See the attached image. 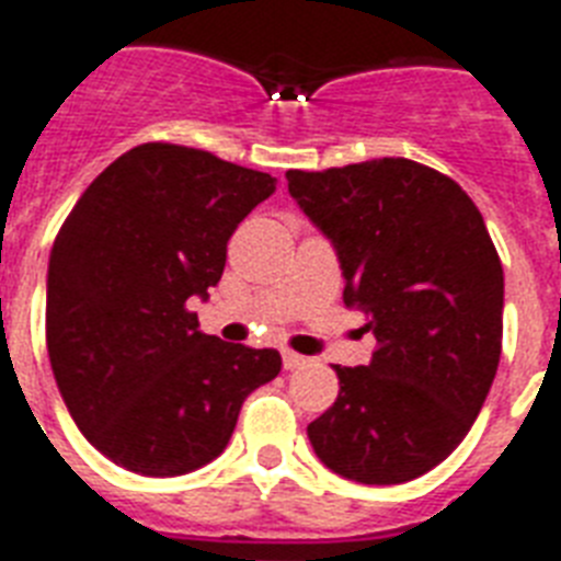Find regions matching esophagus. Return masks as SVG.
Returning <instances> with one entry per match:
<instances>
[{
    "mask_svg": "<svg viewBox=\"0 0 561 561\" xmlns=\"http://www.w3.org/2000/svg\"><path fill=\"white\" fill-rule=\"evenodd\" d=\"M308 359L302 357V354H294V352H285L282 354V366L288 368V371H294V368H302Z\"/></svg>",
    "mask_w": 561,
    "mask_h": 561,
    "instance_id": "esophagus-1",
    "label": "esophagus"
}]
</instances>
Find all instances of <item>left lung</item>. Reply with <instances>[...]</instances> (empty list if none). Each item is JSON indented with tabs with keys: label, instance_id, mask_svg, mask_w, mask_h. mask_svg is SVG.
Returning a JSON list of instances; mask_svg holds the SVG:
<instances>
[{
	"label": "left lung",
	"instance_id": "1",
	"mask_svg": "<svg viewBox=\"0 0 561 561\" xmlns=\"http://www.w3.org/2000/svg\"><path fill=\"white\" fill-rule=\"evenodd\" d=\"M285 178L377 340L368 366H334V407L308 423L313 453L357 484L412 481L470 432L502 357L504 271L484 218L409 158Z\"/></svg>",
	"mask_w": 561,
	"mask_h": 561
}]
</instances>
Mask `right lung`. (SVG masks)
<instances>
[{
	"instance_id": "1",
	"label": "right lung",
	"mask_w": 561,
	"mask_h": 561,
	"mask_svg": "<svg viewBox=\"0 0 561 561\" xmlns=\"http://www.w3.org/2000/svg\"><path fill=\"white\" fill-rule=\"evenodd\" d=\"M276 178L202 149L144 144L108 163L59 227L45 340L57 389L94 449L152 478L225 453L250 391L279 375L273 348L204 334L227 241Z\"/></svg>"
}]
</instances>
